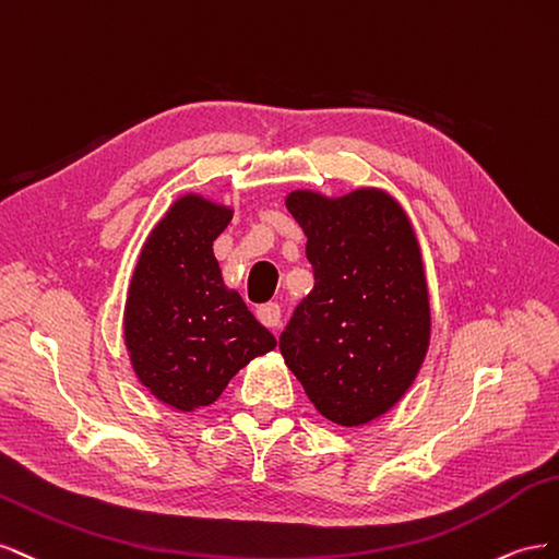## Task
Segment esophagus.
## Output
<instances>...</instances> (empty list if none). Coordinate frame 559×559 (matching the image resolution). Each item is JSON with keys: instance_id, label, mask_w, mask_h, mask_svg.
Instances as JSON below:
<instances>
[{"instance_id": "esophagus-1", "label": "esophagus", "mask_w": 559, "mask_h": 559, "mask_svg": "<svg viewBox=\"0 0 559 559\" xmlns=\"http://www.w3.org/2000/svg\"><path fill=\"white\" fill-rule=\"evenodd\" d=\"M281 307L276 305V301H269V305H262L260 309H258V318H260V323L264 325V328H269V330H276L278 325H281Z\"/></svg>"}]
</instances>
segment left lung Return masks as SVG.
Wrapping results in <instances>:
<instances>
[{
    "mask_svg": "<svg viewBox=\"0 0 559 559\" xmlns=\"http://www.w3.org/2000/svg\"><path fill=\"white\" fill-rule=\"evenodd\" d=\"M305 229L313 290L281 332V354L325 419L360 426L391 409L417 377L430 311L417 238L384 191L288 197Z\"/></svg>",
    "mask_w": 559,
    "mask_h": 559,
    "instance_id": "1",
    "label": "left lung"
}]
</instances>
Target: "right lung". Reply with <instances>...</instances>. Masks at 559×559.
<instances>
[{
	"label": "right lung",
	"instance_id": "1",
	"mask_svg": "<svg viewBox=\"0 0 559 559\" xmlns=\"http://www.w3.org/2000/svg\"><path fill=\"white\" fill-rule=\"evenodd\" d=\"M229 219L222 205L180 199L150 234L126 299L135 374L185 412L215 403L238 370L276 346L241 295L222 285L213 241Z\"/></svg>",
	"mask_w": 559,
	"mask_h": 559
}]
</instances>
